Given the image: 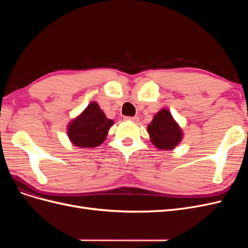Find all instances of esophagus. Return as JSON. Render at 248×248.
I'll return each instance as SVG.
<instances>
[{
    "label": "esophagus",
    "mask_w": 248,
    "mask_h": 248,
    "mask_svg": "<svg viewBox=\"0 0 248 248\" xmlns=\"http://www.w3.org/2000/svg\"><path fill=\"white\" fill-rule=\"evenodd\" d=\"M125 120H129V121H132V122H138L139 118L138 117H125Z\"/></svg>",
    "instance_id": "34e87169"
}]
</instances>
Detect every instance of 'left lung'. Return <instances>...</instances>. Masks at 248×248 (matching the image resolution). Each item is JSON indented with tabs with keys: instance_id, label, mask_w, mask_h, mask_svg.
<instances>
[{
	"instance_id": "obj_1",
	"label": "left lung",
	"mask_w": 248,
	"mask_h": 248,
	"mask_svg": "<svg viewBox=\"0 0 248 248\" xmlns=\"http://www.w3.org/2000/svg\"><path fill=\"white\" fill-rule=\"evenodd\" d=\"M152 144L159 150H172L183 139L181 127L167 108L160 109L147 127Z\"/></svg>"
}]
</instances>
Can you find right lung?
Instances as JSON below:
<instances>
[{
	"instance_id": "obj_1",
	"label": "right lung",
	"mask_w": 248,
	"mask_h": 248,
	"mask_svg": "<svg viewBox=\"0 0 248 248\" xmlns=\"http://www.w3.org/2000/svg\"><path fill=\"white\" fill-rule=\"evenodd\" d=\"M111 119L107 118L97 102H91L67 127V136L74 146L79 148L98 147L106 140Z\"/></svg>"
}]
</instances>
